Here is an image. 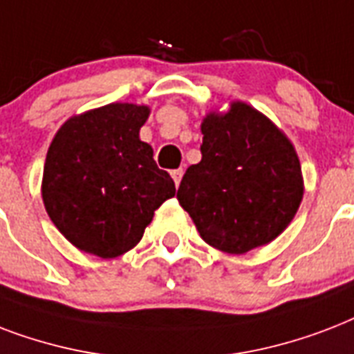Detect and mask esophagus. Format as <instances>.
Masks as SVG:
<instances>
[{"label": "esophagus", "mask_w": 354, "mask_h": 354, "mask_svg": "<svg viewBox=\"0 0 354 354\" xmlns=\"http://www.w3.org/2000/svg\"><path fill=\"white\" fill-rule=\"evenodd\" d=\"M183 175H185V171H183V168H179V169H174V171H171V177H174L175 185H177V186H179L180 179H183Z\"/></svg>", "instance_id": "34e87169"}]
</instances>
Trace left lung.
<instances>
[{
  "instance_id": "left-lung-1",
  "label": "left lung",
  "mask_w": 354,
  "mask_h": 354,
  "mask_svg": "<svg viewBox=\"0 0 354 354\" xmlns=\"http://www.w3.org/2000/svg\"><path fill=\"white\" fill-rule=\"evenodd\" d=\"M201 133V162L186 169L177 199L203 240L231 254L275 240L305 192L288 136L242 101L227 112H208Z\"/></svg>"
}]
</instances>
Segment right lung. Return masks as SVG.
<instances>
[{
	"label": "right lung",
	"instance_id": "right-lung-1",
	"mask_svg": "<svg viewBox=\"0 0 354 354\" xmlns=\"http://www.w3.org/2000/svg\"><path fill=\"white\" fill-rule=\"evenodd\" d=\"M149 106L111 103L62 123L44 164L42 199L64 238L84 253L114 259L142 240L153 214L175 196L140 127Z\"/></svg>",
	"mask_w": 354,
	"mask_h": 354
}]
</instances>
